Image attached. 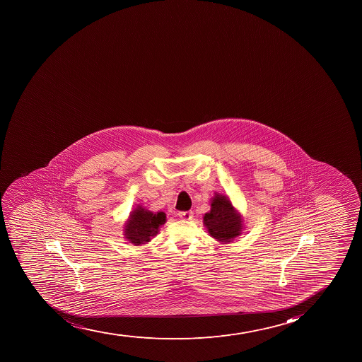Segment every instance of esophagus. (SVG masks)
Listing matches in <instances>:
<instances>
[{
    "label": "esophagus",
    "mask_w": 362,
    "mask_h": 362,
    "mask_svg": "<svg viewBox=\"0 0 362 362\" xmlns=\"http://www.w3.org/2000/svg\"><path fill=\"white\" fill-rule=\"evenodd\" d=\"M179 218L184 219V221H190L194 217V212L192 211H180L178 212Z\"/></svg>",
    "instance_id": "obj_1"
}]
</instances>
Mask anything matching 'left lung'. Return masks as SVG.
Wrapping results in <instances>:
<instances>
[{"label": "left lung", "mask_w": 362, "mask_h": 362, "mask_svg": "<svg viewBox=\"0 0 362 362\" xmlns=\"http://www.w3.org/2000/svg\"><path fill=\"white\" fill-rule=\"evenodd\" d=\"M204 226L210 236L219 242H231L240 236L242 218L235 211L229 198L217 194L212 199L211 210L204 216Z\"/></svg>", "instance_id": "8db88e82"}]
</instances>
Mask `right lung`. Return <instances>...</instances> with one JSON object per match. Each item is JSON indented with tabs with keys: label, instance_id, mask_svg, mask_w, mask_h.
Masks as SVG:
<instances>
[{
	"label": "right lung",
	"instance_id": "right-lung-1",
	"mask_svg": "<svg viewBox=\"0 0 362 362\" xmlns=\"http://www.w3.org/2000/svg\"><path fill=\"white\" fill-rule=\"evenodd\" d=\"M165 221L166 215L164 212L153 214L143 208L136 209L129 216V222L126 223V238L136 245L148 242Z\"/></svg>",
	"mask_w": 362,
	"mask_h": 362
}]
</instances>
